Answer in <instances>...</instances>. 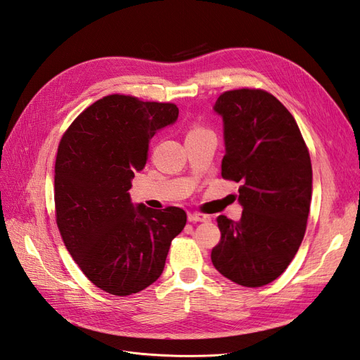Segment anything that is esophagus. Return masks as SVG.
<instances>
[{
    "mask_svg": "<svg viewBox=\"0 0 360 360\" xmlns=\"http://www.w3.org/2000/svg\"><path fill=\"white\" fill-rule=\"evenodd\" d=\"M188 219L191 222H209L210 221V216H207L204 213H189Z\"/></svg>",
    "mask_w": 360,
    "mask_h": 360,
    "instance_id": "esophagus-1",
    "label": "esophagus"
}]
</instances>
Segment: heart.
<instances>
[{
    "label": "heart",
    "mask_w": 360,
    "mask_h": 360,
    "mask_svg": "<svg viewBox=\"0 0 360 360\" xmlns=\"http://www.w3.org/2000/svg\"><path fill=\"white\" fill-rule=\"evenodd\" d=\"M205 127H202V126H200V124H192L191 127H189V130H188V136H191V135H197V134H201V132H205Z\"/></svg>",
    "instance_id": "obj_1"
}]
</instances>
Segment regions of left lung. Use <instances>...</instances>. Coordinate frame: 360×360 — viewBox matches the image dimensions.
<instances>
[{
	"instance_id": "left-lung-1",
	"label": "left lung",
	"mask_w": 360,
	"mask_h": 360,
	"mask_svg": "<svg viewBox=\"0 0 360 360\" xmlns=\"http://www.w3.org/2000/svg\"><path fill=\"white\" fill-rule=\"evenodd\" d=\"M222 179L240 183V221L221 214L212 263L243 287H263L284 274L307 231L312 193L311 158L296 120L261 89L224 91Z\"/></svg>"
}]
</instances>
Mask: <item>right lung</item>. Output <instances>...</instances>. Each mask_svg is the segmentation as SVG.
I'll list each match as a JSON object with an SVG mask.
<instances>
[{"label": "right lung", "instance_id": "right-lung-1", "mask_svg": "<svg viewBox=\"0 0 360 360\" xmlns=\"http://www.w3.org/2000/svg\"><path fill=\"white\" fill-rule=\"evenodd\" d=\"M177 117L174 103L110 94L85 108L60 141L53 200L61 238L82 274L114 296L153 284L186 225L183 209H135L127 193L150 139Z\"/></svg>", "mask_w": 360, "mask_h": 360}]
</instances>
